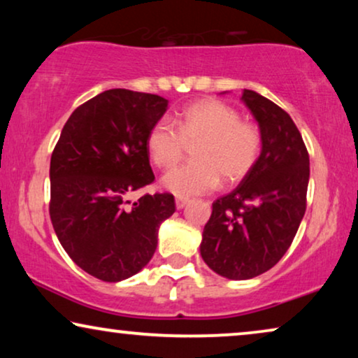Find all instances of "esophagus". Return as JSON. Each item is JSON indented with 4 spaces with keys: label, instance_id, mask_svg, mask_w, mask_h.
I'll return each instance as SVG.
<instances>
[{
    "label": "esophagus",
    "instance_id": "obj_1",
    "mask_svg": "<svg viewBox=\"0 0 358 358\" xmlns=\"http://www.w3.org/2000/svg\"><path fill=\"white\" fill-rule=\"evenodd\" d=\"M187 202H189V199H185V197H176V208H178V210L184 208L185 205H187Z\"/></svg>",
    "mask_w": 358,
    "mask_h": 358
}]
</instances>
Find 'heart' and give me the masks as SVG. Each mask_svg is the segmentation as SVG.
<instances>
[{
  "label": "heart",
  "mask_w": 358,
  "mask_h": 358,
  "mask_svg": "<svg viewBox=\"0 0 358 358\" xmlns=\"http://www.w3.org/2000/svg\"><path fill=\"white\" fill-rule=\"evenodd\" d=\"M197 161L179 166L163 178V187L179 197L207 194L223 180L234 184L249 174L261 153L262 138L252 124L241 122L239 112L215 99L184 107L174 120L155 122L146 136V150L161 169L178 164L195 145Z\"/></svg>",
  "instance_id": "1"
}]
</instances>
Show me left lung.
<instances>
[{"label":"left lung","instance_id":"1","mask_svg":"<svg viewBox=\"0 0 358 358\" xmlns=\"http://www.w3.org/2000/svg\"><path fill=\"white\" fill-rule=\"evenodd\" d=\"M241 101L259 124L261 155L233 192L217 199L205 224L200 254L229 280L267 272L283 257L306 210L310 156L295 122L256 91Z\"/></svg>","mask_w":358,"mask_h":358}]
</instances>
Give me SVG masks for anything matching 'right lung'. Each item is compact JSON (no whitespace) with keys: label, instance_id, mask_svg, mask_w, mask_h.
<instances>
[{"label":"right lung","instance_id":"add662e5","mask_svg":"<svg viewBox=\"0 0 358 358\" xmlns=\"http://www.w3.org/2000/svg\"><path fill=\"white\" fill-rule=\"evenodd\" d=\"M169 101L109 90L66 120L50 159V218L73 262L104 282L138 273L158 246L159 224L176 212L173 194L127 197L151 184L146 136Z\"/></svg>","mask_w":358,"mask_h":358}]
</instances>
